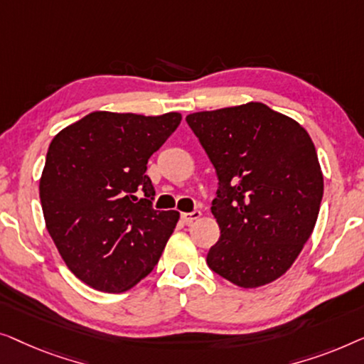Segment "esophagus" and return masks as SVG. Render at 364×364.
<instances>
[{
    "mask_svg": "<svg viewBox=\"0 0 364 364\" xmlns=\"http://www.w3.org/2000/svg\"><path fill=\"white\" fill-rule=\"evenodd\" d=\"M203 214H201V211H193V213H183L181 214V219H183V223L184 224H193L194 221H198L199 218H201Z\"/></svg>",
    "mask_w": 364,
    "mask_h": 364,
    "instance_id": "obj_1",
    "label": "esophagus"
}]
</instances>
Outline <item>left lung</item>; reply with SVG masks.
<instances>
[{
    "instance_id": "8db88e82",
    "label": "left lung",
    "mask_w": 364,
    "mask_h": 364,
    "mask_svg": "<svg viewBox=\"0 0 364 364\" xmlns=\"http://www.w3.org/2000/svg\"><path fill=\"white\" fill-rule=\"evenodd\" d=\"M186 122L219 180L211 213L221 237L208 252L209 269L242 289L274 282L318 218L323 175L314 141L260 102L196 112Z\"/></svg>"
}]
</instances>
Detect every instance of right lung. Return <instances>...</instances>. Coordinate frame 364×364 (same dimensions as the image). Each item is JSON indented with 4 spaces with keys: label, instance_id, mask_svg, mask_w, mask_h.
<instances>
[{
    "label": "right lung",
    "instance_id": "1",
    "mask_svg": "<svg viewBox=\"0 0 364 364\" xmlns=\"http://www.w3.org/2000/svg\"><path fill=\"white\" fill-rule=\"evenodd\" d=\"M180 122L178 112H92L50 141L39 181L46 228L70 272L92 289L130 290L160 260L180 213L151 208L145 171Z\"/></svg>",
    "mask_w": 364,
    "mask_h": 364
}]
</instances>
